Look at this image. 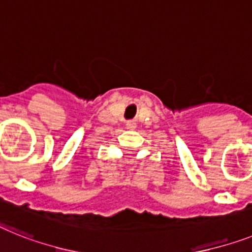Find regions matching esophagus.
<instances>
[{"label":"esophagus","instance_id":"esophagus-1","mask_svg":"<svg viewBox=\"0 0 252 252\" xmlns=\"http://www.w3.org/2000/svg\"><path fill=\"white\" fill-rule=\"evenodd\" d=\"M136 123L133 122V120H129V122H126V128H128V129H134V128H136Z\"/></svg>","mask_w":252,"mask_h":252}]
</instances>
